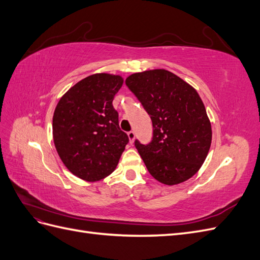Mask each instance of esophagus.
Masks as SVG:
<instances>
[{"label":"esophagus","instance_id":"obj_1","mask_svg":"<svg viewBox=\"0 0 260 260\" xmlns=\"http://www.w3.org/2000/svg\"><path fill=\"white\" fill-rule=\"evenodd\" d=\"M128 138H129V142H130V144H133V142H135V139H136L135 132H133V131H130V132L128 133Z\"/></svg>","mask_w":260,"mask_h":260}]
</instances>
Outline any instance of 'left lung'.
Wrapping results in <instances>:
<instances>
[{
    "label": "left lung",
    "mask_w": 260,
    "mask_h": 260,
    "mask_svg": "<svg viewBox=\"0 0 260 260\" xmlns=\"http://www.w3.org/2000/svg\"><path fill=\"white\" fill-rule=\"evenodd\" d=\"M125 84L153 122L152 142L142 145L136 141L149 174L166 185L192 178L206 159L212 137L198 91L166 69L132 74Z\"/></svg>",
    "instance_id": "left-lung-1"
}]
</instances>
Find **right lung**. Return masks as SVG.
Returning <instances> with one entry per match:
<instances>
[{
    "label": "right lung",
    "instance_id": "obj_1",
    "mask_svg": "<svg viewBox=\"0 0 260 260\" xmlns=\"http://www.w3.org/2000/svg\"><path fill=\"white\" fill-rule=\"evenodd\" d=\"M122 84L120 75H91L73 85L55 107V148L66 168L88 182L111 175L129 142L113 107Z\"/></svg>",
    "mask_w": 260,
    "mask_h": 260
}]
</instances>
